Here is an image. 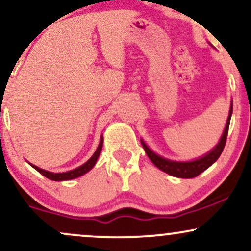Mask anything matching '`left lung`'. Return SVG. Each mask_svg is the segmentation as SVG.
I'll return each mask as SVG.
<instances>
[{"instance_id": "obj_1", "label": "left lung", "mask_w": 251, "mask_h": 251, "mask_svg": "<svg viewBox=\"0 0 251 251\" xmlns=\"http://www.w3.org/2000/svg\"><path fill=\"white\" fill-rule=\"evenodd\" d=\"M231 114H232V103L231 106H230L229 116H227L226 127H224L223 134H222L220 142H218V144L214 149L210 150L208 153L201 155V158H197V159L189 160V162H177V160L166 159V158H164L162 155L157 154L155 152L152 151V150L146 145L144 140H140V142H142L143 148L145 150L146 154H148L150 160H151V162L153 163L158 169L165 172V174H169L177 178L197 177L198 175H201V172L205 171L206 169L210 168V166H211L212 164L220 158L221 153L223 152V149L224 146H226V142L227 131H229Z\"/></svg>"}]
</instances>
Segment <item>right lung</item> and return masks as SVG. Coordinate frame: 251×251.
Segmentation results:
<instances>
[{
    "instance_id": "obj_1",
    "label": "right lung",
    "mask_w": 251,
    "mask_h": 251,
    "mask_svg": "<svg viewBox=\"0 0 251 251\" xmlns=\"http://www.w3.org/2000/svg\"><path fill=\"white\" fill-rule=\"evenodd\" d=\"M102 144H103V138L101 135V138H100V143L99 145H98V148L96 150V152H94L93 155H92L91 158L86 162L85 164H82L81 166H79V168L74 169V170H71V171H67V172H50V171H47V170H43V169H40L37 168L36 165H33V164H30V166H33L34 169L36 170V171H39L40 174L45 176V177H47L48 179L50 180H55V181H61V180H71V179H74V178H77L80 177V176H83L85 174H87L89 170L93 169V166L96 165L98 158H99L100 155V152H101V149H102Z\"/></svg>"
}]
</instances>
